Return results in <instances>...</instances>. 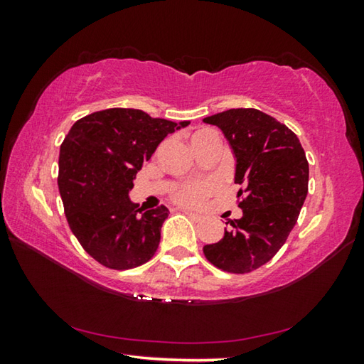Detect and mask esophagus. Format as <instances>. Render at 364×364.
<instances>
[{
	"label": "esophagus",
	"mask_w": 364,
	"mask_h": 364,
	"mask_svg": "<svg viewBox=\"0 0 364 364\" xmlns=\"http://www.w3.org/2000/svg\"><path fill=\"white\" fill-rule=\"evenodd\" d=\"M184 213L188 215L189 218H193V220H202V215H199V213H196V212H191V210H184Z\"/></svg>",
	"instance_id": "esophagus-1"
}]
</instances>
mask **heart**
<instances>
[{
	"label": "heart",
	"mask_w": 364,
	"mask_h": 364,
	"mask_svg": "<svg viewBox=\"0 0 364 364\" xmlns=\"http://www.w3.org/2000/svg\"><path fill=\"white\" fill-rule=\"evenodd\" d=\"M210 133H213V132H210V130L196 132L193 136H191V143H194V141L204 138ZM210 188H212V183H184L176 189L175 199L183 205H196L197 202H200L202 197H204V194Z\"/></svg>",
	"instance_id": "b5f03b06"
}]
</instances>
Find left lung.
Listing matches in <instances>:
<instances>
[{"label":"left lung","mask_w":364,"mask_h":364,"mask_svg":"<svg viewBox=\"0 0 364 364\" xmlns=\"http://www.w3.org/2000/svg\"><path fill=\"white\" fill-rule=\"evenodd\" d=\"M218 127L234 156V183L242 217L215 244L207 260L228 273H249L276 255L297 223L308 193V162L297 134L257 109L205 117Z\"/></svg>","instance_id":"left-lung-1"}]
</instances>
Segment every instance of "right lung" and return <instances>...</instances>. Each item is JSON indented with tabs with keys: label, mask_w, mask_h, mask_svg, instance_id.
Wrapping results in <instances>:
<instances>
[{
	"label": "right lung",
	"mask_w": 364,
	"mask_h": 364,
	"mask_svg": "<svg viewBox=\"0 0 364 364\" xmlns=\"http://www.w3.org/2000/svg\"><path fill=\"white\" fill-rule=\"evenodd\" d=\"M188 125L122 107L73 123L60 146L58 186L72 232L104 267L130 269L156 254L168 208L143 212L130 191L164 138Z\"/></svg>",
	"instance_id": "add662e5"
}]
</instances>
